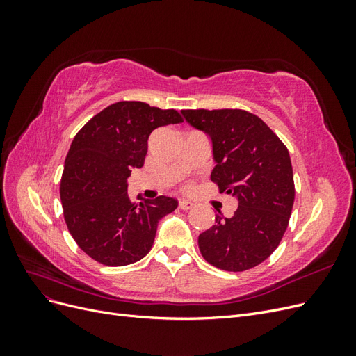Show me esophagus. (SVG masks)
<instances>
[{"mask_svg": "<svg viewBox=\"0 0 356 356\" xmlns=\"http://www.w3.org/2000/svg\"><path fill=\"white\" fill-rule=\"evenodd\" d=\"M178 207H179L181 209H184V211H188V209H191L193 207H195V203H191V202H188V200H179V203H178Z\"/></svg>", "mask_w": 356, "mask_h": 356, "instance_id": "obj_1", "label": "esophagus"}]
</instances>
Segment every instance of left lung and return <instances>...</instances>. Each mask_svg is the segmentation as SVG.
Masks as SVG:
<instances>
[{"label": "left lung", "mask_w": 356, "mask_h": 356, "mask_svg": "<svg viewBox=\"0 0 356 356\" xmlns=\"http://www.w3.org/2000/svg\"><path fill=\"white\" fill-rule=\"evenodd\" d=\"M186 122L209 138L211 179L239 207L232 218L218 211L199 236L209 264L243 272L276 250L294 203V175L286 147L260 117L243 110H182Z\"/></svg>", "instance_id": "left-lung-1"}]
</instances>
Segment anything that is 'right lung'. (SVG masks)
<instances>
[{
	"mask_svg": "<svg viewBox=\"0 0 356 356\" xmlns=\"http://www.w3.org/2000/svg\"><path fill=\"white\" fill-rule=\"evenodd\" d=\"M182 123L175 110L145 102H115L75 135L63 165L60 200L74 241L105 266H127L152 250L157 224L178 202L159 196L132 203L127 178L143 168L154 129Z\"/></svg>",
	"mask_w": 356,
	"mask_h": 356,
	"instance_id": "1",
	"label": "right lung"
}]
</instances>
